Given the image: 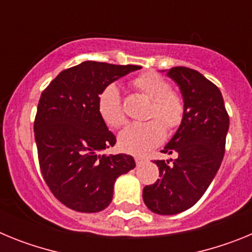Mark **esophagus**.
Wrapping results in <instances>:
<instances>
[{
  "instance_id": "esophagus-1",
  "label": "esophagus",
  "mask_w": 252,
  "mask_h": 252,
  "mask_svg": "<svg viewBox=\"0 0 252 252\" xmlns=\"http://www.w3.org/2000/svg\"><path fill=\"white\" fill-rule=\"evenodd\" d=\"M135 161H136L137 165H141L142 162L146 161V159L144 157H139V155H136V157H135Z\"/></svg>"
}]
</instances>
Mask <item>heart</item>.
<instances>
[{"label": "heart", "mask_w": 252, "mask_h": 252, "mask_svg": "<svg viewBox=\"0 0 252 252\" xmlns=\"http://www.w3.org/2000/svg\"><path fill=\"white\" fill-rule=\"evenodd\" d=\"M132 86L151 99L148 111L151 120L133 122L125 127L119 135V145L126 153L141 155L161 144L165 139V126L169 130H175L182 124L186 106L180 93L170 90L169 82L155 72L139 74L132 79ZM97 107L102 120L110 127L117 128L126 121L117 84L103 87L97 98Z\"/></svg>", "instance_id": "b5f03b06"}]
</instances>
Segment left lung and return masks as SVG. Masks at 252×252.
Here are the masks:
<instances>
[{
    "mask_svg": "<svg viewBox=\"0 0 252 252\" xmlns=\"http://www.w3.org/2000/svg\"><path fill=\"white\" fill-rule=\"evenodd\" d=\"M166 74L186 106L183 121L162 150L175 153L177 159L154 160L160 179L144 188L142 198L151 212L170 216L194 206L212 183L223 159L230 117L221 91L201 73L174 66Z\"/></svg>",
    "mask_w": 252,
    "mask_h": 252,
    "instance_id": "8db88e82",
    "label": "left lung"
}]
</instances>
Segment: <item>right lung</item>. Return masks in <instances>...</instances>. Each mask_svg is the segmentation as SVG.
<instances>
[{"label":"right lung","mask_w":252,"mask_h":252,"mask_svg":"<svg viewBox=\"0 0 252 252\" xmlns=\"http://www.w3.org/2000/svg\"><path fill=\"white\" fill-rule=\"evenodd\" d=\"M139 65L83 62L60 72L41 93L34 122L40 169L58 201L77 212H99L111 203L116 179L135 168L131 155H104L116 137L102 120L103 87Z\"/></svg>","instance_id":"obj_1"}]
</instances>
